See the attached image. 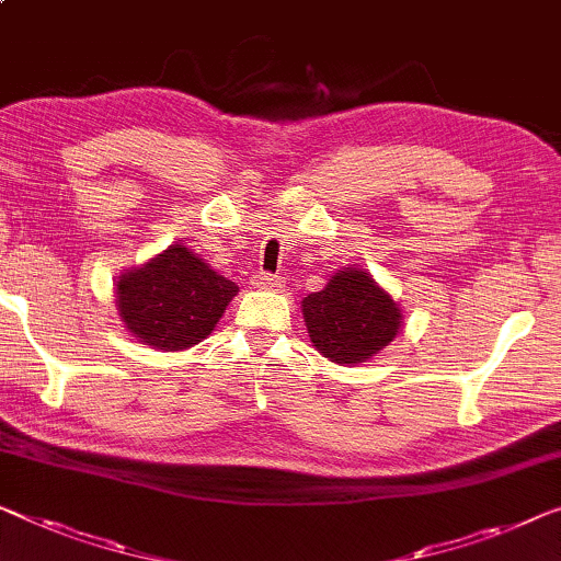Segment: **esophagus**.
I'll return each mask as SVG.
<instances>
[{
	"label": "esophagus",
	"mask_w": 561,
	"mask_h": 561,
	"mask_svg": "<svg viewBox=\"0 0 561 561\" xmlns=\"http://www.w3.org/2000/svg\"><path fill=\"white\" fill-rule=\"evenodd\" d=\"M252 284L256 289H274L279 287V277H274L270 272H256L252 277Z\"/></svg>",
	"instance_id": "esophagus-1"
}]
</instances>
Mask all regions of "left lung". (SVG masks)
I'll use <instances>...</instances> for the list:
<instances>
[{"instance_id":"left-lung-1","label":"left lung","mask_w":561,"mask_h":561,"mask_svg":"<svg viewBox=\"0 0 561 561\" xmlns=\"http://www.w3.org/2000/svg\"><path fill=\"white\" fill-rule=\"evenodd\" d=\"M302 314L312 345L337 365L365 363L390 345L400 330V309L365 270L345 266L302 299Z\"/></svg>"}]
</instances>
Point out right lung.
<instances>
[{"label":"right lung","instance_id":"add662e5","mask_svg":"<svg viewBox=\"0 0 561 561\" xmlns=\"http://www.w3.org/2000/svg\"><path fill=\"white\" fill-rule=\"evenodd\" d=\"M239 287L188 247L171 244L144 266L125 270L115 295L125 328L156 350H186L211 334Z\"/></svg>","mask_w":561,"mask_h":561}]
</instances>
